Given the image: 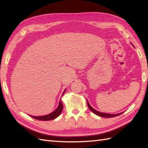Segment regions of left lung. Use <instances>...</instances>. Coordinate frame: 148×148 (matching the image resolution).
<instances>
[{
    "label": "left lung",
    "mask_w": 148,
    "mask_h": 148,
    "mask_svg": "<svg viewBox=\"0 0 148 148\" xmlns=\"http://www.w3.org/2000/svg\"><path fill=\"white\" fill-rule=\"evenodd\" d=\"M87 104H88V108L92 111L93 113H95V114L98 115L99 116H101V117H104V118H112V117H115V116H119L123 112H121V113H119V114H107V113H103V112H100L99 111H96V110L94 109L93 108H92V106H91L90 104H89V102H88L87 100Z\"/></svg>",
    "instance_id": "left-lung-1"
}]
</instances>
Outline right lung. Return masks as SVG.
<instances>
[{
  "label": "right lung",
  "instance_id": "add662e5",
  "mask_svg": "<svg viewBox=\"0 0 148 148\" xmlns=\"http://www.w3.org/2000/svg\"><path fill=\"white\" fill-rule=\"evenodd\" d=\"M65 90L63 93L62 95H64V93H65ZM63 110V104L61 101H60L59 102V105L58 106L57 109H56L55 111H53V112L50 113V114L48 115H45V116H30V117H32L34 119H37V120H41V121H49V120H51V119H55L56 118H57L58 116L61 114V112Z\"/></svg>",
  "mask_w": 148,
  "mask_h": 148
}]
</instances>
